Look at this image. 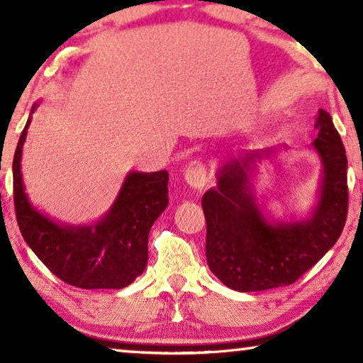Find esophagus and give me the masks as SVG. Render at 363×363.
Wrapping results in <instances>:
<instances>
[{
    "mask_svg": "<svg viewBox=\"0 0 363 363\" xmlns=\"http://www.w3.org/2000/svg\"><path fill=\"white\" fill-rule=\"evenodd\" d=\"M185 180L191 188L201 190L208 182V173L205 165L200 160H191L185 168Z\"/></svg>",
    "mask_w": 363,
    "mask_h": 363,
    "instance_id": "obj_1",
    "label": "esophagus"
}]
</instances>
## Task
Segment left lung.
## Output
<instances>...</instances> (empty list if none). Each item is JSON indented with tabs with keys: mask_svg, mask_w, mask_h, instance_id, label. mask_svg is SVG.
<instances>
[{
	"mask_svg": "<svg viewBox=\"0 0 363 363\" xmlns=\"http://www.w3.org/2000/svg\"><path fill=\"white\" fill-rule=\"evenodd\" d=\"M312 142L322 163L319 195L304 220L267 218L255 200L256 160L277 147L247 150L216 173V188L201 198L206 220V262L230 289L266 291L289 286L339 240L347 220V155L329 112L319 111ZM286 147V145H279Z\"/></svg>",
	"mask_w": 363,
	"mask_h": 363,
	"instance_id": "left-lung-1",
	"label": "left lung"
}]
</instances>
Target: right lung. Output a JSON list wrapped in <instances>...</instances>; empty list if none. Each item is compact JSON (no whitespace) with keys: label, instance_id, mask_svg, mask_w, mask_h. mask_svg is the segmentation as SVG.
Here are the masks:
<instances>
[{"label":"right lung","instance_id":"1","mask_svg":"<svg viewBox=\"0 0 363 363\" xmlns=\"http://www.w3.org/2000/svg\"><path fill=\"white\" fill-rule=\"evenodd\" d=\"M29 123L31 117L13 158L14 208L24 241L67 284L81 289L132 284L147 266L150 228L168 205V172H128L111 210L94 225L57 223L36 210L24 191L21 155Z\"/></svg>","mask_w":363,"mask_h":363}]
</instances>
